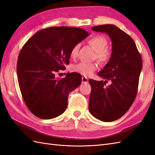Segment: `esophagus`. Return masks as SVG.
Wrapping results in <instances>:
<instances>
[{"label":"esophagus","instance_id":"obj_1","mask_svg":"<svg viewBox=\"0 0 155 155\" xmlns=\"http://www.w3.org/2000/svg\"><path fill=\"white\" fill-rule=\"evenodd\" d=\"M88 78L86 77H82V83H87Z\"/></svg>","mask_w":155,"mask_h":155}]
</instances>
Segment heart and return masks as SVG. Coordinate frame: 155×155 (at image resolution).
I'll list each match as a JSON object with an SVG mask.
<instances>
[{
    "label": "heart",
    "mask_w": 155,
    "mask_h": 155,
    "mask_svg": "<svg viewBox=\"0 0 155 155\" xmlns=\"http://www.w3.org/2000/svg\"><path fill=\"white\" fill-rule=\"evenodd\" d=\"M88 44L96 51L95 58L101 64H106L110 59L112 52L107 48L108 40L103 35H95L88 40ZM79 44L75 45L70 51V58L76 59L78 57ZM97 66L94 63H87L81 62L72 65V70L73 72L80 74L83 76H88L91 75L97 69Z\"/></svg>",
    "instance_id": "b5f03b06"
}]
</instances>
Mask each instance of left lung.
<instances>
[{"label": "left lung", "instance_id": "1", "mask_svg": "<svg viewBox=\"0 0 155 155\" xmlns=\"http://www.w3.org/2000/svg\"><path fill=\"white\" fill-rule=\"evenodd\" d=\"M92 30L106 33L112 41L110 59L97 74L104 81H88L92 88L89 111L96 118L109 122L121 118L133 104L142 60L133 39L119 28L104 25L93 26ZM108 81L110 85L105 86Z\"/></svg>", "mask_w": 155, "mask_h": 155}]
</instances>
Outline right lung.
<instances>
[{
  "label": "right lung",
  "mask_w": 155,
  "mask_h": 155,
  "mask_svg": "<svg viewBox=\"0 0 155 155\" xmlns=\"http://www.w3.org/2000/svg\"><path fill=\"white\" fill-rule=\"evenodd\" d=\"M89 34L79 28L49 27L36 32L22 46L17 73L23 100L33 114L52 119L66 110L69 93L80 85L81 75L55 77L69 64L70 51Z\"/></svg>",
  "instance_id": "right-lung-1"
}]
</instances>
